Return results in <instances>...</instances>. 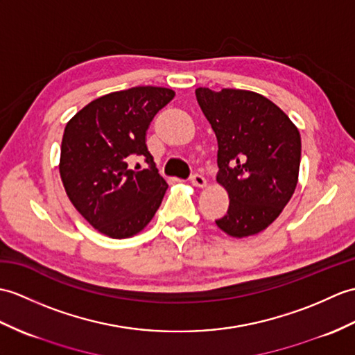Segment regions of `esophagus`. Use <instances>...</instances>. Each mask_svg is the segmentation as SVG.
I'll use <instances>...</instances> for the list:
<instances>
[{
	"mask_svg": "<svg viewBox=\"0 0 355 355\" xmlns=\"http://www.w3.org/2000/svg\"><path fill=\"white\" fill-rule=\"evenodd\" d=\"M191 183L196 187H205V184H207V181H205V178L201 175V174H193L191 177Z\"/></svg>",
	"mask_w": 355,
	"mask_h": 355,
	"instance_id": "esophagus-1",
	"label": "esophagus"
}]
</instances>
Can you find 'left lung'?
Returning <instances> with one entry per match:
<instances>
[{"label":"left lung","mask_w":355,"mask_h":355,"mask_svg":"<svg viewBox=\"0 0 355 355\" xmlns=\"http://www.w3.org/2000/svg\"><path fill=\"white\" fill-rule=\"evenodd\" d=\"M218 139V183L230 205L216 225L232 237L266 230L291 201L298 183L301 136L266 96L242 89L195 90Z\"/></svg>","instance_id":"obj_1"}]
</instances>
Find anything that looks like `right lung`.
I'll return each mask as SVG.
<instances>
[{
  "label": "right lung",
  "mask_w": 355,
  "mask_h": 355,
  "mask_svg": "<svg viewBox=\"0 0 355 355\" xmlns=\"http://www.w3.org/2000/svg\"><path fill=\"white\" fill-rule=\"evenodd\" d=\"M174 96L172 89L155 86L119 90L96 98L66 123L59 163L64 191L100 233L135 236L160 207L168 183L148 151L146 130ZM135 155H143L148 170L128 168Z\"/></svg>",
  "instance_id": "add662e5"
}]
</instances>
